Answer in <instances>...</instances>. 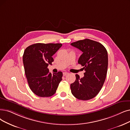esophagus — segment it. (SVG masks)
Instances as JSON below:
<instances>
[{
    "mask_svg": "<svg viewBox=\"0 0 130 130\" xmlns=\"http://www.w3.org/2000/svg\"><path fill=\"white\" fill-rule=\"evenodd\" d=\"M68 72H63V76H66L67 75H68Z\"/></svg>",
    "mask_w": 130,
    "mask_h": 130,
    "instance_id": "1",
    "label": "esophagus"
}]
</instances>
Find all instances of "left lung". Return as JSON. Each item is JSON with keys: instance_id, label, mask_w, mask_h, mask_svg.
Listing matches in <instances>:
<instances>
[{"instance_id": "1", "label": "left lung", "mask_w": 130, "mask_h": 130, "mask_svg": "<svg viewBox=\"0 0 130 130\" xmlns=\"http://www.w3.org/2000/svg\"><path fill=\"white\" fill-rule=\"evenodd\" d=\"M71 45L80 50L83 54L78 63L84 67V76L80 78L76 75V80L70 84L71 93L81 100L94 98L101 90L105 81L108 69V53L101 43L89 39L72 43Z\"/></svg>"}]
</instances>
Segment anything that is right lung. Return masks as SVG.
Segmentation results:
<instances>
[{
    "label": "right lung",
    "instance_id": "add662e5",
    "mask_svg": "<svg viewBox=\"0 0 130 130\" xmlns=\"http://www.w3.org/2000/svg\"><path fill=\"white\" fill-rule=\"evenodd\" d=\"M62 44L37 43L25 48L23 55L25 74L29 86L36 95L52 96L56 92L63 76L61 71L52 74L47 67L54 61L52 56Z\"/></svg>",
    "mask_w": 130,
    "mask_h": 130
}]
</instances>
